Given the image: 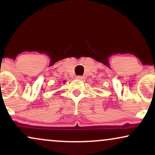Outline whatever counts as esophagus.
<instances>
[{
  "instance_id": "obj_1",
  "label": "esophagus",
  "mask_w": 155,
  "mask_h": 155,
  "mask_svg": "<svg viewBox=\"0 0 155 155\" xmlns=\"http://www.w3.org/2000/svg\"><path fill=\"white\" fill-rule=\"evenodd\" d=\"M76 79H79V80H83L84 77H83V76H76Z\"/></svg>"
}]
</instances>
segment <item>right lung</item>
I'll list each match as a JSON object with an SVG mask.
<instances>
[{
    "label": "right lung",
    "mask_w": 155,
    "mask_h": 155,
    "mask_svg": "<svg viewBox=\"0 0 155 155\" xmlns=\"http://www.w3.org/2000/svg\"><path fill=\"white\" fill-rule=\"evenodd\" d=\"M63 82H65V81H63Z\"/></svg>",
    "instance_id": "right-lung-1"
}]
</instances>
